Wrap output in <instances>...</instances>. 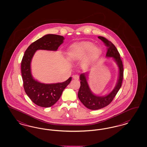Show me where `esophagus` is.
I'll use <instances>...</instances> for the list:
<instances>
[{"label":"esophagus","mask_w":147,"mask_h":147,"mask_svg":"<svg viewBox=\"0 0 147 147\" xmlns=\"http://www.w3.org/2000/svg\"><path fill=\"white\" fill-rule=\"evenodd\" d=\"M73 79H74L78 80V79H79V75H78V74H76V75H74V76H73Z\"/></svg>","instance_id":"1"}]
</instances>
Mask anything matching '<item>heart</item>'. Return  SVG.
Listing matches in <instances>:
<instances>
[{
  "instance_id": "obj_1",
  "label": "heart",
  "mask_w": 147,
  "mask_h": 147,
  "mask_svg": "<svg viewBox=\"0 0 147 147\" xmlns=\"http://www.w3.org/2000/svg\"><path fill=\"white\" fill-rule=\"evenodd\" d=\"M101 53V49L91 42H84L72 45L68 52V58L73 61L78 60L89 53V61L96 59Z\"/></svg>"
}]
</instances>
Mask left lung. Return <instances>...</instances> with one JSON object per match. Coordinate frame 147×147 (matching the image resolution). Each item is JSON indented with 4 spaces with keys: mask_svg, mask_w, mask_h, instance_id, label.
I'll return each instance as SVG.
<instances>
[{
    "mask_svg": "<svg viewBox=\"0 0 147 147\" xmlns=\"http://www.w3.org/2000/svg\"><path fill=\"white\" fill-rule=\"evenodd\" d=\"M98 38L108 47L106 57L107 58L111 57L117 64L119 67V77L117 83L112 91L105 96H98L91 91L89 87L88 82L89 73H84L80 75V87L78 93V96L86 107L92 110L104 108L111 102L122 86L123 78V67L118 50L112 42L105 37L98 36Z\"/></svg>",
    "mask_w": 147,
    "mask_h": 147,
    "instance_id": "8db88e82",
    "label": "left lung"
}]
</instances>
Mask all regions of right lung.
<instances>
[{"instance_id":"add662e5","label":"right lung","mask_w":147,"mask_h":147,"mask_svg":"<svg viewBox=\"0 0 147 147\" xmlns=\"http://www.w3.org/2000/svg\"><path fill=\"white\" fill-rule=\"evenodd\" d=\"M64 37L60 35L47 34L31 43L25 51L21 61V75L24 88L31 101L40 107H49L59 99L64 89L71 80L70 77L62 83H42L32 75L31 63L37 50L56 51L63 43Z\"/></svg>"}]
</instances>
